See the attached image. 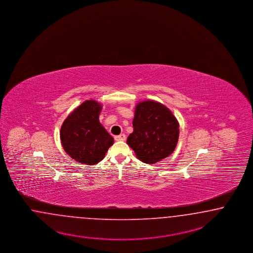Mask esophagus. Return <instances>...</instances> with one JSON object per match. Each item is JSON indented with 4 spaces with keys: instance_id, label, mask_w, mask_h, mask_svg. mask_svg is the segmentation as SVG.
<instances>
[{
    "instance_id": "1",
    "label": "esophagus",
    "mask_w": 253,
    "mask_h": 253,
    "mask_svg": "<svg viewBox=\"0 0 253 253\" xmlns=\"http://www.w3.org/2000/svg\"><path fill=\"white\" fill-rule=\"evenodd\" d=\"M115 140L116 141H124V140L126 139V136H125V134H120V135H116L115 137Z\"/></svg>"
}]
</instances>
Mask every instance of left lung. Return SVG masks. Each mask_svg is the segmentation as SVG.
I'll use <instances>...</instances> for the list:
<instances>
[{
	"label": "left lung",
	"mask_w": 253,
	"mask_h": 253,
	"mask_svg": "<svg viewBox=\"0 0 253 253\" xmlns=\"http://www.w3.org/2000/svg\"><path fill=\"white\" fill-rule=\"evenodd\" d=\"M132 126L133 131L128 136L127 144L143 163L152 165L162 161L176 147L178 122L160 103L146 101L136 105Z\"/></svg>",
	"instance_id": "obj_1"
}]
</instances>
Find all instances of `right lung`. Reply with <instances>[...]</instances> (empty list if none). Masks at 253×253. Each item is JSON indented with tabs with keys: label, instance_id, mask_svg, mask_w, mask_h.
<instances>
[{
	"label": "right lung",
	"instance_id": "obj_1",
	"mask_svg": "<svg viewBox=\"0 0 253 253\" xmlns=\"http://www.w3.org/2000/svg\"><path fill=\"white\" fill-rule=\"evenodd\" d=\"M101 109L96 101H86L70 114L61 126L62 148L75 161L87 166L102 161L113 145V137L99 122Z\"/></svg>",
	"mask_w": 253,
	"mask_h": 253
}]
</instances>
